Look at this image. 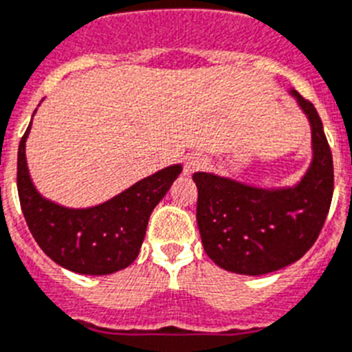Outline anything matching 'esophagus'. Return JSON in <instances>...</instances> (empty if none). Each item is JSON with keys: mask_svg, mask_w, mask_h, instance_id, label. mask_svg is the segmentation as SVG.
<instances>
[{"mask_svg": "<svg viewBox=\"0 0 352 352\" xmlns=\"http://www.w3.org/2000/svg\"><path fill=\"white\" fill-rule=\"evenodd\" d=\"M207 164V159L200 154H191L186 157V163H184V173L186 175H191V173L198 172L201 168H206Z\"/></svg>", "mask_w": 352, "mask_h": 352, "instance_id": "1", "label": "esophagus"}]
</instances>
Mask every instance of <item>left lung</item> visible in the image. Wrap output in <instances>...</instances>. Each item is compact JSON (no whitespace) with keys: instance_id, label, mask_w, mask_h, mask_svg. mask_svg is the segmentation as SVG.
I'll return each mask as SVG.
<instances>
[{"instance_id":"obj_1","label":"left lung","mask_w":352,"mask_h":352,"mask_svg":"<svg viewBox=\"0 0 352 352\" xmlns=\"http://www.w3.org/2000/svg\"><path fill=\"white\" fill-rule=\"evenodd\" d=\"M308 115L314 161L296 188H252L212 173H195L197 223L214 264L239 274L273 273L299 261L319 237L333 198V157L314 104L292 90Z\"/></svg>"}]
</instances>
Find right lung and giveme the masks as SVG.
Listing matches in <instances>:
<instances>
[{
	"instance_id": "add662e5",
	"label": "right lung",
	"mask_w": 352,
	"mask_h": 352,
	"mask_svg": "<svg viewBox=\"0 0 352 352\" xmlns=\"http://www.w3.org/2000/svg\"><path fill=\"white\" fill-rule=\"evenodd\" d=\"M30 129L32 124L17 152V191L26 225L42 252L79 274H111L133 264L145 239L151 212L182 166L164 168L97 207L67 209L45 200L30 179L24 152Z\"/></svg>"
}]
</instances>
